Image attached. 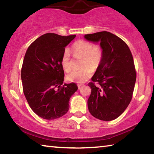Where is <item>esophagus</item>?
<instances>
[{
  "mask_svg": "<svg viewBox=\"0 0 154 154\" xmlns=\"http://www.w3.org/2000/svg\"><path fill=\"white\" fill-rule=\"evenodd\" d=\"M82 85H83V84H82V83H78V84H77V86L79 88H80V87L82 86Z\"/></svg>",
  "mask_w": 154,
  "mask_h": 154,
  "instance_id": "1",
  "label": "esophagus"
}]
</instances>
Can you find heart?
Returning <instances> with one entry per match:
<instances>
[{
    "label": "heart",
    "instance_id": "obj_1",
    "mask_svg": "<svg viewBox=\"0 0 154 154\" xmlns=\"http://www.w3.org/2000/svg\"><path fill=\"white\" fill-rule=\"evenodd\" d=\"M71 51L75 58H82V69L74 70L67 75L66 78L71 82L82 83L92 76L93 69L96 70L100 66L103 60V50L98 44H92L89 41L80 39L72 44ZM61 64L66 72L72 69V62L68 49L62 54Z\"/></svg>",
    "mask_w": 154,
    "mask_h": 154
}]
</instances>
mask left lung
Returning a JSON list of instances; mask_svg holds the SVG:
<instances>
[{
    "instance_id": "obj_1",
    "label": "left lung",
    "mask_w": 154,
    "mask_h": 154,
    "mask_svg": "<svg viewBox=\"0 0 154 154\" xmlns=\"http://www.w3.org/2000/svg\"><path fill=\"white\" fill-rule=\"evenodd\" d=\"M85 38L100 42L103 50L102 63L88 84L91 88L88 109L98 119L113 120L132 100L137 78L133 57L127 44L109 32L88 34Z\"/></svg>"
}]
</instances>
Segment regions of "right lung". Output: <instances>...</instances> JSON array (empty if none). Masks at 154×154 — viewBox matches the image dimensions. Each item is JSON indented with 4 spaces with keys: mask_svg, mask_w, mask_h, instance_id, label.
Wrapping results in <instances>:
<instances>
[{
    "mask_svg": "<svg viewBox=\"0 0 154 154\" xmlns=\"http://www.w3.org/2000/svg\"><path fill=\"white\" fill-rule=\"evenodd\" d=\"M76 35L47 33L28 47L23 60L21 78L23 92L32 110L41 118L54 119L69 111L76 83H65L61 64L65 47Z\"/></svg>",
    "mask_w": 154,
    "mask_h": 154,
    "instance_id": "obj_1",
    "label": "right lung"
}]
</instances>
